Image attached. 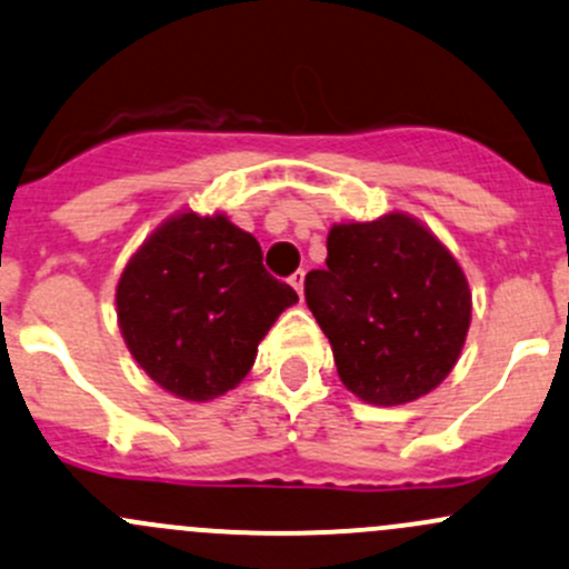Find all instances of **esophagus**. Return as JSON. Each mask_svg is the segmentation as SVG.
<instances>
[{
  "instance_id": "1",
  "label": "esophagus",
  "mask_w": 569,
  "mask_h": 569,
  "mask_svg": "<svg viewBox=\"0 0 569 569\" xmlns=\"http://www.w3.org/2000/svg\"><path fill=\"white\" fill-rule=\"evenodd\" d=\"M289 283L295 286V291H297V295L302 297V289H305V272H302V269H297V272L291 274V278H289Z\"/></svg>"
}]
</instances>
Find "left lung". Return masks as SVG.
Here are the masks:
<instances>
[{
	"label": "left lung",
	"instance_id": "left-lung-1",
	"mask_svg": "<svg viewBox=\"0 0 569 569\" xmlns=\"http://www.w3.org/2000/svg\"><path fill=\"white\" fill-rule=\"evenodd\" d=\"M305 300L330 338L338 376L373 406H403L456 368L471 291L456 256L409 212L335 223L327 267L305 274Z\"/></svg>",
	"mask_w": 569,
	"mask_h": 569
}]
</instances>
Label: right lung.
Listing matches in <instances>:
<instances>
[{
    "mask_svg": "<svg viewBox=\"0 0 569 569\" xmlns=\"http://www.w3.org/2000/svg\"><path fill=\"white\" fill-rule=\"evenodd\" d=\"M300 297L261 264V244L223 212L166 218L117 283V321L139 368L204 403L250 373L269 327Z\"/></svg>",
    "mask_w": 569,
    "mask_h": 569,
    "instance_id": "right-lung-1",
    "label": "right lung"
}]
</instances>
